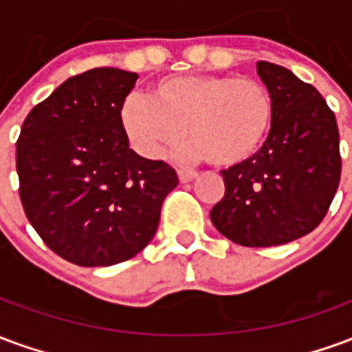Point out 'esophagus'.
I'll list each match as a JSON object with an SVG mask.
<instances>
[{"label": "esophagus", "instance_id": "esophagus-1", "mask_svg": "<svg viewBox=\"0 0 352 352\" xmlns=\"http://www.w3.org/2000/svg\"><path fill=\"white\" fill-rule=\"evenodd\" d=\"M198 177V173H194V171H179V181L181 183H190Z\"/></svg>", "mask_w": 352, "mask_h": 352}]
</instances>
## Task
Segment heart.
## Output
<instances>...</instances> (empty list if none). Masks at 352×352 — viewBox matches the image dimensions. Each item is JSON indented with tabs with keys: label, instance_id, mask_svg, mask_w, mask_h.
I'll return each mask as SVG.
<instances>
[{
	"label": "heart",
	"instance_id": "1",
	"mask_svg": "<svg viewBox=\"0 0 352 352\" xmlns=\"http://www.w3.org/2000/svg\"><path fill=\"white\" fill-rule=\"evenodd\" d=\"M273 124V98L256 79L234 75H171L156 80L146 100L130 98L120 126L139 153L168 156L183 138L209 166L236 168L264 145Z\"/></svg>",
	"mask_w": 352,
	"mask_h": 352
}]
</instances>
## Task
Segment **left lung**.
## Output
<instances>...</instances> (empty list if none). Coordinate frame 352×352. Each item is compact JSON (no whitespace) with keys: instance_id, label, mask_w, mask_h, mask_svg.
<instances>
[{"instance_id":"8db88e82","label":"left lung","mask_w":352,"mask_h":352,"mask_svg":"<svg viewBox=\"0 0 352 352\" xmlns=\"http://www.w3.org/2000/svg\"><path fill=\"white\" fill-rule=\"evenodd\" d=\"M273 98V124L251 160L222 171L224 198L211 209L222 236L273 247L317 228L340 186V131L315 87L283 65L258 62Z\"/></svg>"}]
</instances>
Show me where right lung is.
<instances>
[{"mask_svg": "<svg viewBox=\"0 0 352 352\" xmlns=\"http://www.w3.org/2000/svg\"><path fill=\"white\" fill-rule=\"evenodd\" d=\"M138 75L96 67L37 103L16 141L20 201L58 256L82 267L133 258L153 239L175 169L130 148L120 109Z\"/></svg>", "mask_w": 352, "mask_h": 352, "instance_id": "right-lung-1", "label": "right lung"}]
</instances>
